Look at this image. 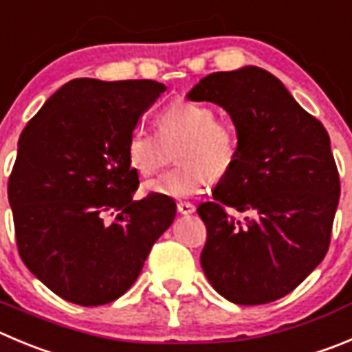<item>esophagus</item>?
I'll list each match as a JSON object with an SVG mask.
<instances>
[{
  "label": "esophagus",
  "instance_id": "obj_1",
  "mask_svg": "<svg viewBox=\"0 0 352 352\" xmlns=\"http://www.w3.org/2000/svg\"><path fill=\"white\" fill-rule=\"evenodd\" d=\"M177 210H179V213H182V215H189V213L195 212V205L192 203H187V201H180L177 203Z\"/></svg>",
  "mask_w": 352,
  "mask_h": 352
}]
</instances>
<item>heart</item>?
I'll list each match as a JSON object with an SVG mask.
<instances>
[{"mask_svg":"<svg viewBox=\"0 0 352 352\" xmlns=\"http://www.w3.org/2000/svg\"><path fill=\"white\" fill-rule=\"evenodd\" d=\"M157 124L163 137L184 135V140L175 156L180 165L146 182L144 189L149 195L177 199L201 195L212 175L222 177L234 163L238 149L234 128L217 120L215 111L206 104L172 102L161 113ZM126 157L137 173L151 175L161 163L160 140L149 130L137 126L128 137Z\"/></svg>","mask_w":352,"mask_h":352,"instance_id":"obj_1","label":"heart"}]
</instances>
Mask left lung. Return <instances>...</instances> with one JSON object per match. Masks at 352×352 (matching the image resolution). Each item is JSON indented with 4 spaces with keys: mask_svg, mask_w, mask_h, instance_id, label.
Returning <instances> with one entry per match:
<instances>
[{
    "mask_svg": "<svg viewBox=\"0 0 352 352\" xmlns=\"http://www.w3.org/2000/svg\"><path fill=\"white\" fill-rule=\"evenodd\" d=\"M186 98L221 106L238 137L215 201L198 206L206 226L203 272L234 304L278 300L328 252L340 196L330 137L278 78L255 65L212 72ZM226 206L249 215L238 221Z\"/></svg>",
    "mask_w": 352,
    "mask_h": 352,
    "instance_id": "left-lung-1",
    "label": "left lung"
}]
</instances>
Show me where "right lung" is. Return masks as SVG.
Returning a JSON list of instances; mask_svg holds the SVG:
<instances>
[{
  "mask_svg": "<svg viewBox=\"0 0 352 352\" xmlns=\"http://www.w3.org/2000/svg\"><path fill=\"white\" fill-rule=\"evenodd\" d=\"M165 90L151 80L78 78L21 133L8 180L19 254L64 300L90 307L121 297L175 219L172 198L133 199L139 175L126 157L131 130Z\"/></svg>",
  "mask_w": 352,
  "mask_h": 352,
  "instance_id": "obj_1",
  "label": "right lung"
}]
</instances>
